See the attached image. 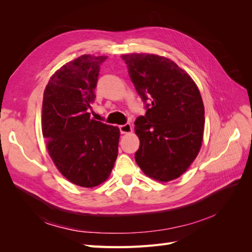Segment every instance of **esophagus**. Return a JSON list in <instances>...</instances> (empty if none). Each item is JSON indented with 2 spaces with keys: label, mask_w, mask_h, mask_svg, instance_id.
Wrapping results in <instances>:
<instances>
[{
  "label": "esophagus",
  "mask_w": 252,
  "mask_h": 252,
  "mask_svg": "<svg viewBox=\"0 0 252 252\" xmlns=\"http://www.w3.org/2000/svg\"><path fill=\"white\" fill-rule=\"evenodd\" d=\"M120 131L121 133H130L132 132V127L130 124H125V125H121L120 126Z\"/></svg>",
  "instance_id": "esophagus-1"
}]
</instances>
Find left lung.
I'll use <instances>...</instances> for the list:
<instances>
[{
	"instance_id": "left-lung-1",
	"label": "left lung",
	"mask_w": 252,
	"mask_h": 252,
	"mask_svg": "<svg viewBox=\"0 0 252 252\" xmlns=\"http://www.w3.org/2000/svg\"><path fill=\"white\" fill-rule=\"evenodd\" d=\"M122 59L147 111L135 121L140 147L135 162L147 177L169 182L186 172L199 155L205 110L191 77L170 59L130 53Z\"/></svg>"
}]
</instances>
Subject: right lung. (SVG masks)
I'll return each instance as SVG.
<instances>
[{"label": "right lung", "instance_id": "1", "mask_svg": "<svg viewBox=\"0 0 252 252\" xmlns=\"http://www.w3.org/2000/svg\"><path fill=\"white\" fill-rule=\"evenodd\" d=\"M105 56L83 55L50 78L43 95L42 132L48 154L64 177L93 188L109 178L119 151L120 129L90 119Z\"/></svg>", "mask_w": 252, "mask_h": 252}]
</instances>
